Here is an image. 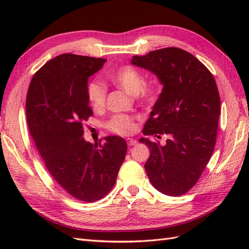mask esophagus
Masks as SVG:
<instances>
[{
    "label": "esophagus",
    "mask_w": 249,
    "mask_h": 249,
    "mask_svg": "<svg viewBox=\"0 0 249 249\" xmlns=\"http://www.w3.org/2000/svg\"><path fill=\"white\" fill-rule=\"evenodd\" d=\"M126 143H127V145H129V146H133L135 144H137V141L129 138V139H126Z\"/></svg>",
    "instance_id": "34e87169"
}]
</instances>
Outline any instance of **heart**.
<instances>
[{
    "mask_svg": "<svg viewBox=\"0 0 249 249\" xmlns=\"http://www.w3.org/2000/svg\"><path fill=\"white\" fill-rule=\"evenodd\" d=\"M109 79L113 84L122 88L131 95H137L138 99L145 104L153 103L157 95L155 82H144L142 72L131 65H124L112 72ZM87 99L94 110H100L105 106L107 96V88L99 80H92L86 87ZM106 127L118 135H129L134 131V119L127 115H113L106 123Z\"/></svg>",
    "mask_w": 249,
    "mask_h": 249,
    "instance_id": "obj_1",
    "label": "heart"
}]
</instances>
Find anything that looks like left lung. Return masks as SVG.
<instances>
[{
    "label": "left lung",
    "mask_w": 249,
    "mask_h": 249,
    "mask_svg": "<svg viewBox=\"0 0 249 249\" xmlns=\"http://www.w3.org/2000/svg\"><path fill=\"white\" fill-rule=\"evenodd\" d=\"M132 64L155 73L163 85L142 132L165 136L167 142L139 139L150 150L147 177L158 191L180 196L197 183L214 152L220 115L215 79L198 59L178 48L134 56Z\"/></svg>",
    "instance_id": "left-lung-1"
}]
</instances>
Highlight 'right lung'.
Listing matches in <instances>:
<instances>
[{"mask_svg":"<svg viewBox=\"0 0 249 249\" xmlns=\"http://www.w3.org/2000/svg\"><path fill=\"white\" fill-rule=\"evenodd\" d=\"M106 61L74 54L51 59L33 76L26 100L30 134L47 169L67 193L86 202L110 192L127 149L118 136L94 145L83 138L84 123L93 115L88 79Z\"/></svg>","mask_w":249,"mask_h":249,"instance_id":"right-lung-1","label":"right lung"}]
</instances>
